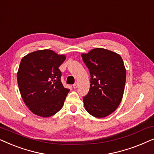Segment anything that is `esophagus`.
<instances>
[{
    "mask_svg": "<svg viewBox=\"0 0 154 154\" xmlns=\"http://www.w3.org/2000/svg\"><path fill=\"white\" fill-rule=\"evenodd\" d=\"M78 85H79V84H78V83H75L74 85H73V88H74V89H76V88H78Z\"/></svg>",
    "mask_w": 154,
    "mask_h": 154,
    "instance_id": "esophagus-1",
    "label": "esophagus"
}]
</instances>
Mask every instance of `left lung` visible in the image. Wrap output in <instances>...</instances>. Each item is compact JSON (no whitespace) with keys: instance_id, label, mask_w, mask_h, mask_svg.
Segmentation results:
<instances>
[{"instance_id":"1","label":"left lung","mask_w":154,"mask_h":154,"mask_svg":"<svg viewBox=\"0 0 154 154\" xmlns=\"http://www.w3.org/2000/svg\"><path fill=\"white\" fill-rule=\"evenodd\" d=\"M90 73V90L83 97L85 110L92 116L104 118L121 104L125 90L126 69L119 54L101 48L82 53Z\"/></svg>"}]
</instances>
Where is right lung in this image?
Instances as JSON below:
<instances>
[{
  "mask_svg": "<svg viewBox=\"0 0 154 154\" xmlns=\"http://www.w3.org/2000/svg\"><path fill=\"white\" fill-rule=\"evenodd\" d=\"M66 55L52 50H40L23 57L17 71V83L24 104L43 118L52 116L64 105L69 89L61 82L59 67Z\"/></svg>",
  "mask_w": 154,
  "mask_h": 154,
  "instance_id": "add662e5",
  "label": "right lung"
}]
</instances>
